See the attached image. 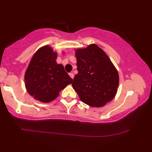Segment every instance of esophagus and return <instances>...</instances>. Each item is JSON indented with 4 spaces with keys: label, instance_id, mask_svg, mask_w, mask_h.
<instances>
[{
    "label": "esophagus",
    "instance_id": "1",
    "mask_svg": "<svg viewBox=\"0 0 152 152\" xmlns=\"http://www.w3.org/2000/svg\"><path fill=\"white\" fill-rule=\"evenodd\" d=\"M69 75H70V76L71 77V78H74V74L72 73H70L69 74Z\"/></svg>",
    "mask_w": 152,
    "mask_h": 152
}]
</instances>
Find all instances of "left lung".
I'll return each mask as SVG.
<instances>
[{
    "label": "left lung",
    "mask_w": 152,
    "mask_h": 152,
    "mask_svg": "<svg viewBox=\"0 0 152 152\" xmlns=\"http://www.w3.org/2000/svg\"><path fill=\"white\" fill-rule=\"evenodd\" d=\"M77 70L72 85L81 101L92 107L111 101L119 86V74L106 53L96 44L76 50Z\"/></svg>",
    "instance_id": "1"
}]
</instances>
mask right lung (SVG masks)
Here are the masks:
<instances>
[{"label":"right lung","instance_id":"1","mask_svg":"<svg viewBox=\"0 0 152 152\" xmlns=\"http://www.w3.org/2000/svg\"><path fill=\"white\" fill-rule=\"evenodd\" d=\"M57 53L50 46L39 48L31 58L25 74L26 89L31 96L42 102L56 99L73 80L61 64L56 62Z\"/></svg>","mask_w":152,"mask_h":152}]
</instances>
